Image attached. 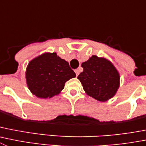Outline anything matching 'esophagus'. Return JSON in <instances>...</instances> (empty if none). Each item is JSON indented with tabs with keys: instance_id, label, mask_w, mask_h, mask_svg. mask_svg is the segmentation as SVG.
<instances>
[{
	"instance_id": "esophagus-1",
	"label": "esophagus",
	"mask_w": 146,
	"mask_h": 146,
	"mask_svg": "<svg viewBox=\"0 0 146 146\" xmlns=\"http://www.w3.org/2000/svg\"><path fill=\"white\" fill-rule=\"evenodd\" d=\"M74 72H75L76 75H77V76L79 75V74H80V72H79V70H77V69H76V70L74 71Z\"/></svg>"
}]
</instances>
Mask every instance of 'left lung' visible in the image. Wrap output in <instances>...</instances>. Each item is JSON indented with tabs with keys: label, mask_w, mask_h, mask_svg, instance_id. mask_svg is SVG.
Returning a JSON list of instances; mask_svg holds the SVG:
<instances>
[{
	"label": "left lung",
	"mask_w": 146,
	"mask_h": 146,
	"mask_svg": "<svg viewBox=\"0 0 146 146\" xmlns=\"http://www.w3.org/2000/svg\"><path fill=\"white\" fill-rule=\"evenodd\" d=\"M82 67L83 72L77 78L88 96L104 102L116 94L119 87V74L109 60L93 56L82 63Z\"/></svg>",
	"instance_id": "left-lung-1"
}]
</instances>
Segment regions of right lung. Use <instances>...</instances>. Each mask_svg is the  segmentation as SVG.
Listing matches in <instances>:
<instances>
[{
    "mask_svg": "<svg viewBox=\"0 0 146 146\" xmlns=\"http://www.w3.org/2000/svg\"><path fill=\"white\" fill-rule=\"evenodd\" d=\"M76 77L69 63L56 53H45L32 60L26 71L29 90L40 98H50L64 89L66 81Z\"/></svg>",
    "mask_w": 146,
    "mask_h": 146,
    "instance_id": "1",
    "label": "right lung"
}]
</instances>
